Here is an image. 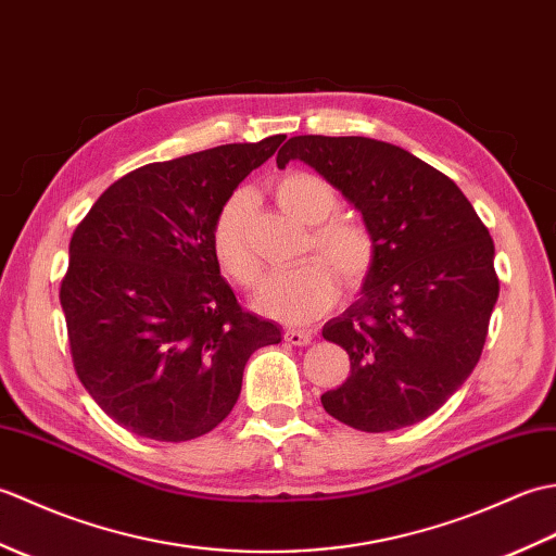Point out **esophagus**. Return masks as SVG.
<instances>
[{"label": "esophagus", "instance_id": "esophagus-1", "mask_svg": "<svg viewBox=\"0 0 556 556\" xmlns=\"http://www.w3.org/2000/svg\"><path fill=\"white\" fill-rule=\"evenodd\" d=\"M285 341H289L291 346H308L313 341L311 329H287Z\"/></svg>", "mask_w": 556, "mask_h": 556}]
</instances>
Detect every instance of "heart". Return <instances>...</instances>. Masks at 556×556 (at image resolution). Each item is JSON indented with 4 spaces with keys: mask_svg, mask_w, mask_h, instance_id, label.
<instances>
[{
    "mask_svg": "<svg viewBox=\"0 0 556 556\" xmlns=\"http://www.w3.org/2000/svg\"><path fill=\"white\" fill-rule=\"evenodd\" d=\"M277 203L291 217L308 224L305 253H320L296 267L271 271L255 293V311L289 325L311 323L339 299V279L346 289H358L375 265V236L365 224L339 217L341 195L327 179L311 172H289L271 186ZM248 195L231 193L212 222L210 243L219 269L233 285L253 287L260 265L245 231ZM340 277L337 278L336 275Z\"/></svg>",
    "mask_w": 556,
    "mask_h": 556,
    "instance_id": "heart-1",
    "label": "heart"
}]
</instances>
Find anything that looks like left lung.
Listing matches in <instances>:
<instances>
[{
    "label": "left lung",
    "instance_id": "obj_1",
    "mask_svg": "<svg viewBox=\"0 0 556 556\" xmlns=\"http://www.w3.org/2000/svg\"><path fill=\"white\" fill-rule=\"evenodd\" d=\"M301 160L361 210L377 255L361 299L323 329L349 353V380L323 394L363 432L420 422L468 380L500 296L494 243L460 188L382 140L293 136L277 167Z\"/></svg>",
    "mask_w": 556,
    "mask_h": 556
}]
</instances>
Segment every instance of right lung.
I'll use <instances>...</instances> for the list:
<instances>
[{
	"label": "right lung",
	"instance_id": "obj_1",
	"mask_svg": "<svg viewBox=\"0 0 556 556\" xmlns=\"http://www.w3.org/2000/svg\"><path fill=\"white\" fill-rule=\"evenodd\" d=\"M287 136L152 162L114 181L76 227L59 289L74 370L122 428L186 442L229 416L243 368L279 344L212 255L217 210Z\"/></svg>",
	"mask_w": 556,
	"mask_h": 556
}]
</instances>
